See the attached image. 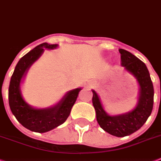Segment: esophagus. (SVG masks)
I'll return each instance as SVG.
<instances>
[{"mask_svg": "<svg viewBox=\"0 0 161 161\" xmlns=\"http://www.w3.org/2000/svg\"><path fill=\"white\" fill-rule=\"evenodd\" d=\"M92 85H93V83H90L89 86H92Z\"/></svg>", "mask_w": 161, "mask_h": 161, "instance_id": "34e87169", "label": "esophagus"}]
</instances>
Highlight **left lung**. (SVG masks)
<instances>
[{
    "label": "left lung",
    "mask_w": 161,
    "mask_h": 161,
    "mask_svg": "<svg viewBox=\"0 0 161 161\" xmlns=\"http://www.w3.org/2000/svg\"><path fill=\"white\" fill-rule=\"evenodd\" d=\"M121 66L136 79L139 96L136 105L130 112L110 115L103 108L100 97L92 89V104L96 111L97 121L103 130L112 136L124 137L136 132L151 116L154 103V87L150 73L142 60L130 52L120 49Z\"/></svg>",
    "instance_id": "obj_1"
}]
</instances>
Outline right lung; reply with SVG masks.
I'll return each mask as SVG.
<instances>
[{
  "mask_svg": "<svg viewBox=\"0 0 161 161\" xmlns=\"http://www.w3.org/2000/svg\"><path fill=\"white\" fill-rule=\"evenodd\" d=\"M58 44H40L24 55L17 63L10 78L9 87V105L17 121L26 129L44 133L62 125L69 117L82 87L70 90L55 105L45 108H36L25 102L21 92V84L30 68L36 62L45 49H54Z\"/></svg>",
  "mask_w": 161,
  "mask_h": 161,
  "instance_id": "obj_1",
  "label": "right lung"
}]
</instances>
